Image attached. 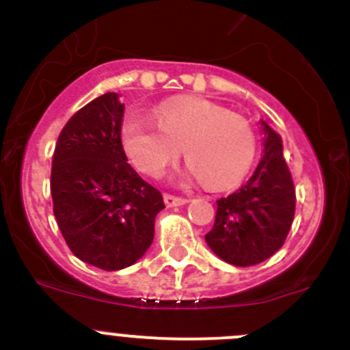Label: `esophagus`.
I'll return each instance as SVG.
<instances>
[{"mask_svg": "<svg viewBox=\"0 0 350 350\" xmlns=\"http://www.w3.org/2000/svg\"><path fill=\"white\" fill-rule=\"evenodd\" d=\"M164 203L167 208L172 206H183V204L188 203L186 198H179V196H172V195H164Z\"/></svg>", "mask_w": 350, "mask_h": 350, "instance_id": "esophagus-1", "label": "esophagus"}]
</instances>
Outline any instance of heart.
I'll return each instance as SVG.
<instances>
[{
  "label": "heart",
  "mask_w": 350,
  "mask_h": 350,
  "mask_svg": "<svg viewBox=\"0 0 350 350\" xmlns=\"http://www.w3.org/2000/svg\"><path fill=\"white\" fill-rule=\"evenodd\" d=\"M122 142L133 164L157 178L183 149L189 174L204 186L228 188L245 174L256 157V137L237 113L198 98H172L155 108V123L132 115L123 122Z\"/></svg>",
  "instance_id": "obj_1"
}]
</instances>
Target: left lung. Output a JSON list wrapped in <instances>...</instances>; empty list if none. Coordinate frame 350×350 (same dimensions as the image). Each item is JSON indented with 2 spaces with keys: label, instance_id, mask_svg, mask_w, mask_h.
I'll return each instance as SVG.
<instances>
[{
  "label": "left lung",
  "instance_id": "left-lung-1",
  "mask_svg": "<svg viewBox=\"0 0 350 350\" xmlns=\"http://www.w3.org/2000/svg\"><path fill=\"white\" fill-rule=\"evenodd\" d=\"M262 157L252 178L217 201L213 228L204 235L208 247L225 262L247 267L269 259L283 247L295 217V186L283 155V140L259 120Z\"/></svg>",
  "mask_w": 350,
  "mask_h": 350
}]
</instances>
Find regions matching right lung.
Wrapping results in <instances>:
<instances>
[{"label":"right lung","mask_w":350,"mask_h":350,"mask_svg":"<svg viewBox=\"0 0 350 350\" xmlns=\"http://www.w3.org/2000/svg\"><path fill=\"white\" fill-rule=\"evenodd\" d=\"M125 105L94 98L70 116L55 144L51 193L59 230L74 256L103 271L135 264L154 241L162 195L126 162Z\"/></svg>","instance_id":"right-lung-1"}]
</instances>
